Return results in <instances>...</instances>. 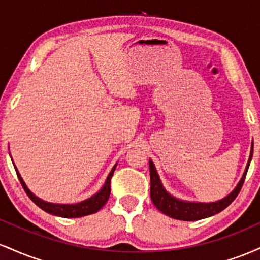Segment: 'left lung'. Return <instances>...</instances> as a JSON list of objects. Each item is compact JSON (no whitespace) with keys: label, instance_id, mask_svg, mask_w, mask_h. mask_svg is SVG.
<instances>
[{"label":"left lung","instance_id":"1","mask_svg":"<svg viewBox=\"0 0 260 260\" xmlns=\"http://www.w3.org/2000/svg\"><path fill=\"white\" fill-rule=\"evenodd\" d=\"M253 156V142L250 145V154L248 162H247L246 169L242 175L240 182L237 186L234 188L231 193L228 196L223 197L222 199L216 202L210 203H203V202H190V201H183V199L176 198L171 193L164 187L162 182H161L159 174H157L156 168H155L153 160L149 159V171H150V198L151 202L156 207L161 213L168 215L172 219L183 220V221H196V220L205 219V217L213 216L215 214L222 211L223 209L228 208L232 202L235 201L236 197L240 193L241 188L243 186L244 178H246L247 171H248L250 160Z\"/></svg>","mask_w":260,"mask_h":260}]
</instances>
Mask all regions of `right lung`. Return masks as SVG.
<instances>
[{"instance_id": "1", "label": "right lung", "mask_w": 260, "mask_h": 260, "mask_svg": "<svg viewBox=\"0 0 260 260\" xmlns=\"http://www.w3.org/2000/svg\"><path fill=\"white\" fill-rule=\"evenodd\" d=\"M12 162H13V160H12ZM116 166H117V162H116V165L113 166L111 171H110L105 183H104V186L101 187L99 192L95 193V194L91 196L90 198L85 199V201L83 202L76 203V204H58V203H50V202L43 201V199L39 198V197L35 196L34 193L29 189L28 186L25 184L24 180L22 178V176H20L19 171H18V169L16 168V165H14V169H16L17 176L18 178H19L23 188H24L25 193L39 208H41L44 211L51 214V215L61 216V217H80V216L90 215V214L96 213V211H99L100 209L106 204L107 199H109L110 197V193H111V184L110 183H111V177L113 175V171H115Z\"/></svg>"}]
</instances>
